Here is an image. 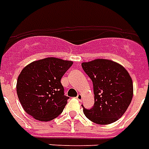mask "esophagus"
<instances>
[{
  "label": "esophagus",
  "instance_id": "1",
  "mask_svg": "<svg viewBox=\"0 0 149 149\" xmlns=\"http://www.w3.org/2000/svg\"><path fill=\"white\" fill-rule=\"evenodd\" d=\"M77 99L79 101H81V100H82V95H81V94H80V93L78 94L77 97Z\"/></svg>",
  "mask_w": 149,
  "mask_h": 149
}]
</instances>
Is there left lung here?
<instances>
[{
    "mask_svg": "<svg viewBox=\"0 0 149 149\" xmlns=\"http://www.w3.org/2000/svg\"><path fill=\"white\" fill-rule=\"evenodd\" d=\"M93 84L94 105L83 111L86 117L98 125H109L121 117L133 95L132 81L128 71L116 62L96 59L81 64Z\"/></svg>",
    "mask_w": 149,
    "mask_h": 149,
    "instance_id": "left-lung-1",
    "label": "left lung"
}]
</instances>
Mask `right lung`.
<instances>
[{
	"label": "right lung",
	"mask_w": 149,
	"mask_h": 149,
	"mask_svg": "<svg viewBox=\"0 0 149 149\" xmlns=\"http://www.w3.org/2000/svg\"><path fill=\"white\" fill-rule=\"evenodd\" d=\"M72 61L56 57L36 61L25 66L17 78V93L29 115L40 121L57 117L69 98L65 96L61 77Z\"/></svg>",
	"instance_id": "add662e5"
}]
</instances>
